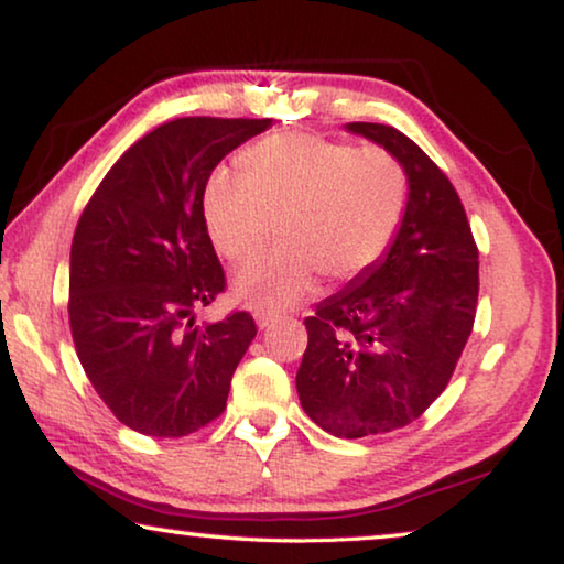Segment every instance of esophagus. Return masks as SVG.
<instances>
[{"mask_svg":"<svg viewBox=\"0 0 564 564\" xmlns=\"http://www.w3.org/2000/svg\"><path fill=\"white\" fill-rule=\"evenodd\" d=\"M256 324H258V329H268V326L273 324V318L265 314H256Z\"/></svg>","mask_w":564,"mask_h":564,"instance_id":"34e87169","label":"esophagus"}]
</instances>
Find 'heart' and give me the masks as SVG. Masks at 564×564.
Masks as SVG:
<instances>
[{"label":"heart","mask_w":564,"mask_h":564,"mask_svg":"<svg viewBox=\"0 0 564 564\" xmlns=\"http://www.w3.org/2000/svg\"><path fill=\"white\" fill-rule=\"evenodd\" d=\"M242 174L215 172L202 217L217 253L250 263L263 253L273 220L285 248L235 275L232 293L258 314L296 308L322 273L355 281L388 253L405 220L410 180L382 147H355L311 133H273L242 154Z\"/></svg>","instance_id":"heart-1"}]
</instances>
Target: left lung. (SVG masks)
I'll use <instances>...</instances> for the list:
<instances>
[{
	"label": "left lung",
	"instance_id": "8db88e82",
	"mask_svg": "<svg viewBox=\"0 0 564 564\" xmlns=\"http://www.w3.org/2000/svg\"><path fill=\"white\" fill-rule=\"evenodd\" d=\"M344 129L400 159L410 202L380 263L304 322L296 390L326 433L365 438L413 423L445 390L474 329L478 250L458 192L413 139L384 123Z\"/></svg>",
	"mask_w": 564,
	"mask_h": 564
}]
</instances>
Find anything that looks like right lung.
<instances>
[{"mask_svg": "<svg viewBox=\"0 0 564 564\" xmlns=\"http://www.w3.org/2000/svg\"><path fill=\"white\" fill-rule=\"evenodd\" d=\"M271 119L189 116L116 162L83 209L70 248V332L90 384L131 431L182 438L223 413L256 339L248 311L195 326L225 291L202 195L232 149Z\"/></svg>", "mask_w": 564, "mask_h": 564, "instance_id": "1", "label": "right lung"}]
</instances>
